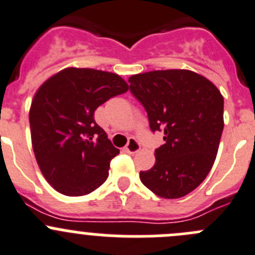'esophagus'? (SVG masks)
Here are the masks:
<instances>
[{"label": "esophagus", "instance_id": "1", "mask_svg": "<svg viewBox=\"0 0 255 255\" xmlns=\"http://www.w3.org/2000/svg\"><path fill=\"white\" fill-rule=\"evenodd\" d=\"M125 150L129 152V154H136L140 150L139 141H137L136 139H134V137H131V139L129 140V142H128V145L125 146Z\"/></svg>", "mask_w": 255, "mask_h": 255}]
</instances>
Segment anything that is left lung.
<instances>
[{
	"mask_svg": "<svg viewBox=\"0 0 255 255\" xmlns=\"http://www.w3.org/2000/svg\"><path fill=\"white\" fill-rule=\"evenodd\" d=\"M130 91L141 103L151 131L164 132L155 164L140 180L160 198L178 199L209 174L224 129V99L218 87L190 70L132 75Z\"/></svg>",
	"mask_w": 255,
	"mask_h": 255,
	"instance_id": "obj_1",
	"label": "left lung"
}]
</instances>
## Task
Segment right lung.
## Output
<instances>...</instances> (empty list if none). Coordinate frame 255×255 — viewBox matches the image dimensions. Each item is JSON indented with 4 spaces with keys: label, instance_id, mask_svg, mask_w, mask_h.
<instances>
[{
    "label": "right lung",
    "instance_id": "add662e5",
    "mask_svg": "<svg viewBox=\"0 0 255 255\" xmlns=\"http://www.w3.org/2000/svg\"><path fill=\"white\" fill-rule=\"evenodd\" d=\"M128 90L119 75L77 67L61 70L38 87L30 108L31 140L38 168L55 190L81 196L105 183L120 151L94 113Z\"/></svg>",
    "mask_w": 255,
    "mask_h": 255
}]
</instances>
